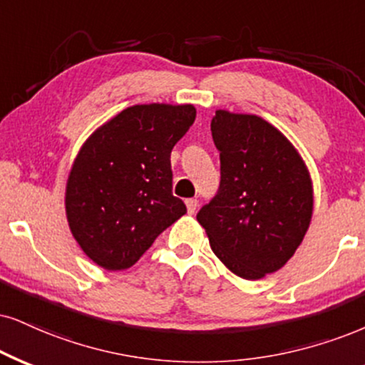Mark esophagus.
<instances>
[{
    "label": "esophagus",
    "mask_w": 365,
    "mask_h": 365,
    "mask_svg": "<svg viewBox=\"0 0 365 365\" xmlns=\"http://www.w3.org/2000/svg\"><path fill=\"white\" fill-rule=\"evenodd\" d=\"M186 208H187V213L192 215L195 211L197 210V200L195 197H191V200H186Z\"/></svg>",
    "instance_id": "34e87169"
}]
</instances>
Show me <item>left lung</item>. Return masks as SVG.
<instances>
[{
    "mask_svg": "<svg viewBox=\"0 0 365 365\" xmlns=\"http://www.w3.org/2000/svg\"><path fill=\"white\" fill-rule=\"evenodd\" d=\"M218 195L197 213L211 250L233 274L257 281L289 260L313 217V182L298 148L257 115L217 110Z\"/></svg>",
    "mask_w": 365,
    "mask_h": 365,
    "instance_id": "1",
    "label": "left lung"
}]
</instances>
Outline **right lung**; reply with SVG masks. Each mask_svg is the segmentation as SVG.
Masks as SVG:
<instances>
[{
  "label": "right lung",
  "instance_id": "1",
  "mask_svg": "<svg viewBox=\"0 0 365 365\" xmlns=\"http://www.w3.org/2000/svg\"><path fill=\"white\" fill-rule=\"evenodd\" d=\"M195 118L192 105H135L79 148L66 184V217L94 264L106 271L132 267L186 213L173 196L170 150Z\"/></svg>",
  "mask_w": 365,
  "mask_h": 365
}]
</instances>
